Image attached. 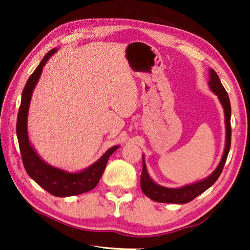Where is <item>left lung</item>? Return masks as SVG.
<instances>
[{
  "label": "left lung",
  "mask_w": 250,
  "mask_h": 250,
  "mask_svg": "<svg viewBox=\"0 0 250 250\" xmlns=\"http://www.w3.org/2000/svg\"><path fill=\"white\" fill-rule=\"evenodd\" d=\"M208 87L217 97L219 102L222 105L225 113V125H226V145L224 155L221 160L214 172L206 178L199 180V182L183 186L179 188H167L164 186L159 185L152 180L147 171V167L145 163V156L143 155V172L141 175V188L148 198L159 203H173V204H186L192 201L196 196L203 193L204 191L213 186L220 174L226 163V160L229 155L230 146H231V104L230 99L228 95L226 89L222 86L220 79L217 73L209 68V82Z\"/></svg>",
  "instance_id": "obj_1"
}]
</instances>
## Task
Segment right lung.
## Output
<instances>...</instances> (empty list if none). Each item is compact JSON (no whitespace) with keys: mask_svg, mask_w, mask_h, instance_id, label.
<instances>
[{"mask_svg":"<svg viewBox=\"0 0 250 250\" xmlns=\"http://www.w3.org/2000/svg\"><path fill=\"white\" fill-rule=\"evenodd\" d=\"M57 51V48L51 49L47 52L43 60L32 73L26 82L24 89L21 95V104L17 117V137L19 143V148L22 158V163L26 173L34 182L44 188L47 192L55 196L65 198V196H73L82 194L97 187L99 180L102 176L109 157L118 149L119 145L110 147L108 150L103 153L99 160L92 163L91 166L82 169L78 172H67L65 169L52 167L45 162L40 157L39 153L31 144L28 133V115L29 107L32 98V93L39 83L41 74L43 72V67L49 60V58Z\"/></svg>","mask_w":250,"mask_h":250,"instance_id":"right-lung-1","label":"right lung"}]
</instances>
